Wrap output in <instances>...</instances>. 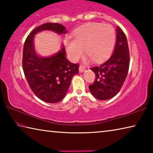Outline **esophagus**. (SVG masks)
<instances>
[{
    "label": "esophagus",
    "instance_id": "34e87169",
    "mask_svg": "<svg viewBox=\"0 0 153 153\" xmlns=\"http://www.w3.org/2000/svg\"><path fill=\"white\" fill-rule=\"evenodd\" d=\"M85 70H86V67L84 66H82V65H80L79 67V71L80 73H82V72H84Z\"/></svg>",
    "mask_w": 153,
    "mask_h": 153
}]
</instances>
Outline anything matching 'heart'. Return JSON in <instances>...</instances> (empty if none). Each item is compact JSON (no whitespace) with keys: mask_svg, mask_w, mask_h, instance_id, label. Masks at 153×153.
Wrapping results in <instances>:
<instances>
[{"mask_svg":"<svg viewBox=\"0 0 153 153\" xmlns=\"http://www.w3.org/2000/svg\"><path fill=\"white\" fill-rule=\"evenodd\" d=\"M73 40L65 41L67 52L71 61L83 55V48L95 62L107 59L114 49L116 32L110 24L90 23L77 27L73 32Z\"/></svg>","mask_w":153,"mask_h":153,"instance_id":"obj_1","label":"heart"}]
</instances>
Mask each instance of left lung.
I'll list each match as a JSON object with an SVG mask.
<instances>
[{
    "label": "left lung",
    "instance_id": "left-lung-1",
    "mask_svg": "<svg viewBox=\"0 0 153 153\" xmlns=\"http://www.w3.org/2000/svg\"><path fill=\"white\" fill-rule=\"evenodd\" d=\"M116 45L113 55L104 63L90 68L96 75L89 86L90 91L98 100H108L120 92L125 82L129 66L128 40L120 27L116 30Z\"/></svg>",
    "mask_w": 153,
    "mask_h": 153
}]
</instances>
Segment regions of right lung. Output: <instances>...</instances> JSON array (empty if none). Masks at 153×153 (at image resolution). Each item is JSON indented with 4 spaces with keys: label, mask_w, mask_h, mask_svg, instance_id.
<instances>
[{
    "label": "right lung",
    "mask_w": 153,
    "mask_h": 153,
    "mask_svg": "<svg viewBox=\"0 0 153 153\" xmlns=\"http://www.w3.org/2000/svg\"><path fill=\"white\" fill-rule=\"evenodd\" d=\"M53 31L58 34L66 33V27L57 23H46L31 32L24 46L23 69L30 88L40 100L56 103L65 97L72 77L78 74L79 65L66 59L64 46L51 56H38L36 53L33 38L42 31Z\"/></svg>",
    "instance_id": "right-lung-1"
}]
</instances>
